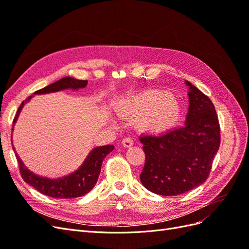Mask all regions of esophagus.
Segmentation results:
<instances>
[{"label": "esophagus", "instance_id": "esophagus-1", "mask_svg": "<svg viewBox=\"0 0 249 249\" xmlns=\"http://www.w3.org/2000/svg\"><path fill=\"white\" fill-rule=\"evenodd\" d=\"M122 144L124 147H131L133 145V140L130 137H125L123 139Z\"/></svg>", "mask_w": 249, "mask_h": 249}]
</instances>
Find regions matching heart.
Masks as SVG:
<instances>
[{
    "label": "heart",
    "instance_id": "obj_1",
    "mask_svg": "<svg viewBox=\"0 0 249 249\" xmlns=\"http://www.w3.org/2000/svg\"><path fill=\"white\" fill-rule=\"evenodd\" d=\"M120 117L137 118V126L142 132L162 134L178 122L180 107L178 102L166 91L147 89L122 97L114 104Z\"/></svg>",
    "mask_w": 249,
    "mask_h": 249
}]
</instances>
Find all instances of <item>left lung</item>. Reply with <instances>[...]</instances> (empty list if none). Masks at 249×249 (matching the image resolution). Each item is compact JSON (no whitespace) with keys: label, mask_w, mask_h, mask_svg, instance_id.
Returning <instances> with one entry per match:
<instances>
[{"label":"left lung","mask_w":249,"mask_h":249,"mask_svg":"<svg viewBox=\"0 0 249 249\" xmlns=\"http://www.w3.org/2000/svg\"><path fill=\"white\" fill-rule=\"evenodd\" d=\"M189 87L185 124L159 135H141L145 164L142 185L153 193L177 196L206 182L220 145V126L213 103L200 90Z\"/></svg>","instance_id":"8db88e82"}]
</instances>
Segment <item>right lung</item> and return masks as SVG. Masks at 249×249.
I'll return each mask as SVG.
<instances>
[{
  "label": "right lung",
  "instance_id": "1",
  "mask_svg": "<svg viewBox=\"0 0 249 249\" xmlns=\"http://www.w3.org/2000/svg\"><path fill=\"white\" fill-rule=\"evenodd\" d=\"M87 83L88 81L86 80H78L71 77H64L59 81H56L55 83H52V84L47 87L37 90V91L33 93V95L57 92L65 89L78 90L81 88H85ZM33 95L29 96L26 101L21 103L17 115L14 117L13 125L16 124L22 107L25 106L27 102L32 99ZM13 149L16 152V148L13 147ZM113 149H114V145L111 144L94 147L88 154L84 162H83V164L76 171L71 172L69 176H64L58 178H50L36 175V173L32 172L31 170L28 169L27 166H25V164L22 163L17 152L16 156L18 161L21 178H24L27 184L35 188L37 191L55 198H76L87 194L95 186L101 172L102 163L106 156L110 154Z\"/></svg>",
  "mask_w": 249,
  "mask_h": 249
}]
</instances>
